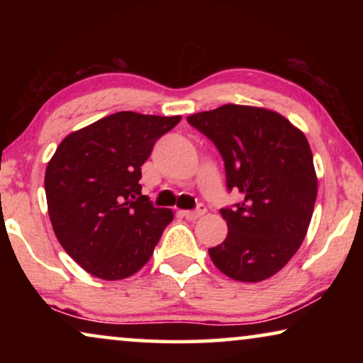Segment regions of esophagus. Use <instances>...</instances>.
Returning a JSON list of instances; mask_svg holds the SVG:
<instances>
[{
	"label": "esophagus",
	"instance_id": "34e87169",
	"mask_svg": "<svg viewBox=\"0 0 363 363\" xmlns=\"http://www.w3.org/2000/svg\"><path fill=\"white\" fill-rule=\"evenodd\" d=\"M205 213H206V208L200 205L196 210H193V211H182V215H183V218H186V220H198V218L205 215Z\"/></svg>",
	"mask_w": 363,
	"mask_h": 363
}]
</instances>
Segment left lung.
<instances>
[{
  "instance_id": "obj_1",
  "label": "left lung",
  "mask_w": 363,
  "mask_h": 363,
  "mask_svg": "<svg viewBox=\"0 0 363 363\" xmlns=\"http://www.w3.org/2000/svg\"><path fill=\"white\" fill-rule=\"evenodd\" d=\"M186 121L213 140L228 188L242 195L221 210L228 235L208 250L213 264L235 281L269 279L299 250L314 211L317 175L304 132L271 108L238 104Z\"/></svg>"
}]
</instances>
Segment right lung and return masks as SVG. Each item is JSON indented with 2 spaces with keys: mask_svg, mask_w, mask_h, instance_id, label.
Instances as JSON below:
<instances>
[{
  "mask_svg": "<svg viewBox=\"0 0 363 363\" xmlns=\"http://www.w3.org/2000/svg\"><path fill=\"white\" fill-rule=\"evenodd\" d=\"M180 116L117 112L69 133L48 163V213L64 251L89 274L125 279L153 255L173 211L142 195L140 167Z\"/></svg>",
  "mask_w": 363,
  "mask_h": 363,
  "instance_id": "1",
  "label": "right lung"
}]
</instances>
